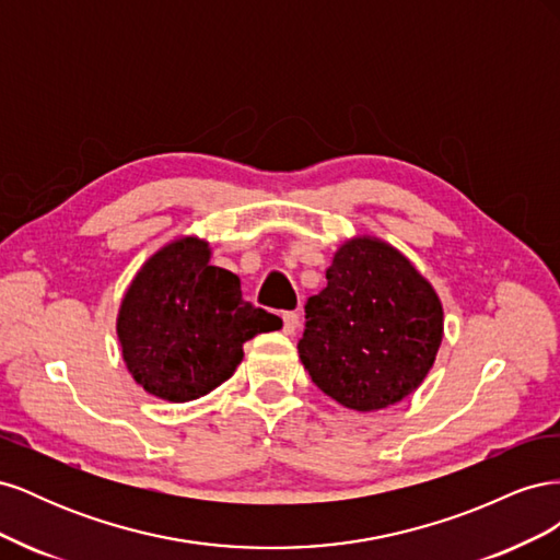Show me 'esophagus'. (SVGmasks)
I'll list each match as a JSON object with an SVG mask.
<instances>
[{
	"instance_id": "obj_1",
	"label": "esophagus",
	"mask_w": 560,
	"mask_h": 560,
	"mask_svg": "<svg viewBox=\"0 0 560 560\" xmlns=\"http://www.w3.org/2000/svg\"><path fill=\"white\" fill-rule=\"evenodd\" d=\"M299 329V315L296 313H282V331L287 336H294Z\"/></svg>"
}]
</instances>
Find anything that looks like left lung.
<instances>
[{"label":"left lung","instance_id":"left-lung-1","mask_svg":"<svg viewBox=\"0 0 560 560\" xmlns=\"http://www.w3.org/2000/svg\"><path fill=\"white\" fill-rule=\"evenodd\" d=\"M442 336L432 284L393 245L358 235L336 249L327 287L306 303L299 358L322 393L369 413L416 393Z\"/></svg>","mask_w":560,"mask_h":560}]
</instances>
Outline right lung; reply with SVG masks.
<instances>
[{
	"label": "right lung",
	"mask_w": 560,
	"mask_h": 560,
	"mask_svg": "<svg viewBox=\"0 0 560 560\" xmlns=\"http://www.w3.org/2000/svg\"><path fill=\"white\" fill-rule=\"evenodd\" d=\"M210 245L184 235L161 247L132 278L116 317L135 383L165 401L212 393L243 362V343L282 319L243 299L241 280L210 264Z\"/></svg>",
	"instance_id": "add662e5"
}]
</instances>
